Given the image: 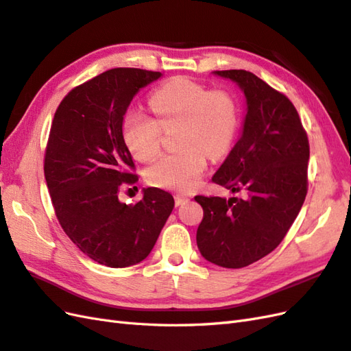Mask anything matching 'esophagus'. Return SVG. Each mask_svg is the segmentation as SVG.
I'll return each mask as SVG.
<instances>
[{
  "mask_svg": "<svg viewBox=\"0 0 351 351\" xmlns=\"http://www.w3.org/2000/svg\"><path fill=\"white\" fill-rule=\"evenodd\" d=\"M188 200H190V199H188V197L176 195V197H175V204H176V206H181V204H185Z\"/></svg>",
  "mask_w": 351,
  "mask_h": 351,
  "instance_id": "esophagus-1",
  "label": "esophagus"
}]
</instances>
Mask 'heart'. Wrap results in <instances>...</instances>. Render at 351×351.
<instances>
[{"label": "heart", "mask_w": 351, "mask_h": 351, "mask_svg": "<svg viewBox=\"0 0 351 351\" xmlns=\"http://www.w3.org/2000/svg\"><path fill=\"white\" fill-rule=\"evenodd\" d=\"M149 104L157 121L141 110L125 112L123 138L132 154L141 161L154 158L160 151V125L181 124L179 149L151 165L148 184L190 193L200 184L208 169V152L219 157L228 151L237 128V112L232 99L223 92H209L202 84L178 77L151 93Z\"/></svg>", "instance_id": "1"}]
</instances>
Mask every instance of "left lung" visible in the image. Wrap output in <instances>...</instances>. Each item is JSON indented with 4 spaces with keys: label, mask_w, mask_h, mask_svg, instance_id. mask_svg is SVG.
<instances>
[{
    "label": "left lung",
    "mask_w": 351,
    "mask_h": 351,
    "mask_svg": "<svg viewBox=\"0 0 351 351\" xmlns=\"http://www.w3.org/2000/svg\"><path fill=\"white\" fill-rule=\"evenodd\" d=\"M243 92L240 138L212 181L243 197L194 199L203 208L197 246L209 263L241 268L280 245L307 195L310 147L300 115L285 95L243 69L213 71Z\"/></svg>",
    "instance_id": "8db88e82"
}]
</instances>
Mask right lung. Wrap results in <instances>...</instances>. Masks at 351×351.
I'll use <instances>...</instances> for the list:
<instances>
[{
    "label": "right lung",
    "mask_w": 351,
    "mask_h": 351,
    "mask_svg": "<svg viewBox=\"0 0 351 351\" xmlns=\"http://www.w3.org/2000/svg\"><path fill=\"white\" fill-rule=\"evenodd\" d=\"M161 73L114 68L64 97L51 123L44 176L66 236L93 261L124 268L145 259L172 213L175 200L143 188L136 204L119 200L120 188L138 176L123 138L125 111L142 87Z\"/></svg>",
    "instance_id": "right-lung-1"
}]
</instances>
